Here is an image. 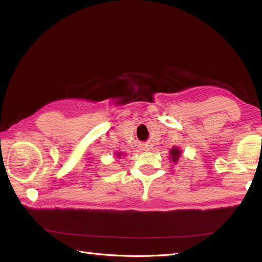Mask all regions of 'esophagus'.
<instances>
[{
	"label": "esophagus",
	"instance_id": "34e87169",
	"mask_svg": "<svg viewBox=\"0 0 262 262\" xmlns=\"http://www.w3.org/2000/svg\"><path fill=\"white\" fill-rule=\"evenodd\" d=\"M143 151H151V145H147V144H145V145L143 146Z\"/></svg>",
	"mask_w": 262,
	"mask_h": 262
}]
</instances>
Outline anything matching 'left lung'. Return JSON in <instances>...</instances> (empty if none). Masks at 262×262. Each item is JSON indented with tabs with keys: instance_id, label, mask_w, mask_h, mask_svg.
Listing matches in <instances>:
<instances>
[{
	"instance_id": "8db88e82",
	"label": "left lung",
	"mask_w": 262,
	"mask_h": 262,
	"mask_svg": "<svg viewBox=\"0 0 262 262\" xmlns=\"http://www.w3.org/2000/svg\"><path fill=\"white\" fill-rule=\"evenodd\" d=\"M181 155V151L178 147H172L170 149V159L173 161V162H178V160H179V157Z\"/></svg>"
}]
</instances>
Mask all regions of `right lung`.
Segmentation results:
<instances>
[{
	"label": "right lung",
	"instance_id": "right-lung-1",
	"mask_svg": "<svg viewBox=\"0 0 262 262\" xmlns=\"http://www.w3.org/2000/svg\"><path fill=\"white\" fill-rule=\"evenodd\" d=\"M116 155H117V157H118V158L120 159V157H121V155H122V154H121V153H117Z\"/></svg>",
	"mask_w": 262,
	"mask_h": 262
}]
</instances>
